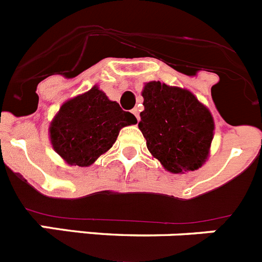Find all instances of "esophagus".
I'll return each mask as SVG.
<instances>
[{"instance_id": "1", "label": "esophagus", "mask_w": 262, "mask_h": 262, "mask_svg": "<svg viewBox=\"0 0 262 262\" xmlns=\"http://www.w3.org/2000/svg\"><path fill=\"white\" fill-rule=\"evenodd\" d=\"M132 114L137 117V120H140V112H138V108H133V110H132Z\"/></svg>"}]
</instances>
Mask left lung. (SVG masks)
Wrapping results in <instances>:
<instances>
[{"label":"left lung","mask_w":262,"mask_h":262,"mask_svg":"<svg viewBox=\"0 0 262 262\" xmlns=\"http://www.w3.org/2000/svg\"><path fill=\"white\" fill-rule=\"evenodd\" d=\"M142 96L145 110L138 126L148 151L173 173L201 167L213 141L209 110L188 90L159 81L146 83Z\"/></svg>","instance_id":"left-lung-1"}]
</instances>
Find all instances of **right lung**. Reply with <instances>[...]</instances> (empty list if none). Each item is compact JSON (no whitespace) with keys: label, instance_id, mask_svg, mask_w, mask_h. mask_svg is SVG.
<instances>
[{"label":"right lung","instance_id":"right-lung-1","mask_svg":"<svg viewBox=\"0 0 262 262\" xmlns=\"http://www.w3.org/2000/svg\"><path fill=\"white\" fill-rule=\"evenodd\" d=\"M136 122L133 114L93 87L62 104L49 132L60 157L73 166L87 167L112 147L122 126Z\"/></svg>","mask_w":262,"mask_h":262}]
</instances>
